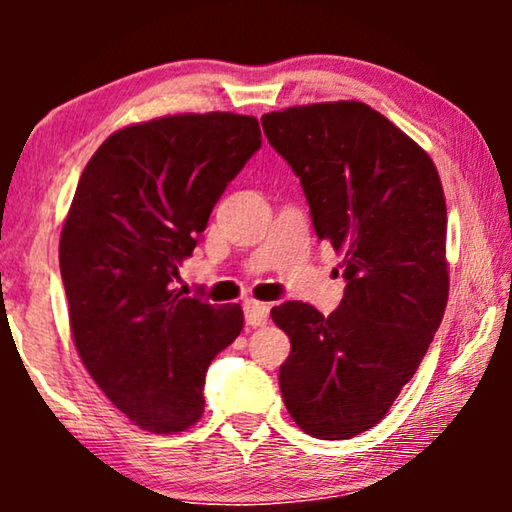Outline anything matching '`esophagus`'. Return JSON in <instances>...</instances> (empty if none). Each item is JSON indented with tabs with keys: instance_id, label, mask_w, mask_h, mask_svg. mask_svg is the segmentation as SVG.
<instances>
[{
	"instance_id": "obj_1",
	"label": "esophagus",
	"mask_w": 512,
	"mask_h": 512,
	"mask_svg": "<svg viewBox=\"0 0 512 512\" xmlns=\"http://www.w3.org/2000/svg\"><path fill=\"white\" fill-rule=\"evenodd\" d=\"M270 317V305L258 303V300H247L244 303V319L249 326H265Z\"/></svg>"
}]
</instances>
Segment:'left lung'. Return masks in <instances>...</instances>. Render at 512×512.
Listing matches in <instances>:
<instances>
[{
	"label": "left lung",
	"mask_w": 512,
	"mask_h": 512,
	"mask_svg": "<svg viewBox=\"0 0 512 512\" xmlns=\"http://www.w3.org/2000/svg\"><path fill=\"white\" fill-rule=\"evenodd\" d=\"M261 123L300 179L319 240L342 254L347 279L328 317L300 300L272 307L291 340L279 389L305 433L354 438L387 415L443 321V184L429 153L363 102L289 107Z\"/></svg>",
	"instance_id": "left-lung-1"
}]
</instances>
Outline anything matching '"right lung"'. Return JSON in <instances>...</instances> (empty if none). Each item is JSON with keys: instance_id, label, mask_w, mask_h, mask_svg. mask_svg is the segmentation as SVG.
I'll return each mask as SVG.
<instances>
[{"instance_id": "obj_1", "label": "right lung", "mask_w": 512, "mask_h": 512, "mask_svg": "<svg viewBox=\"0 0 512 512\" xmlns=\"http://www.w3.org/2000/svg\"><path fill=\"white\" fill-rule=\"evenodd\" d=\"M258 149L254 116L177 114L114 132L81 174L60 235L69 328L90 377L139 429H191L209 363L242 331L240 305L184 298L172 282Z\"/></svg>"}]
</instances>
